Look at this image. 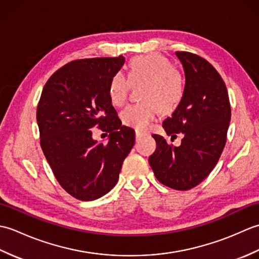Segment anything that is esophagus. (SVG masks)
<instances>
[{
	"label": "esophagus",
	"mask_w": 259,
	"mask_h": 259,
	"mask_svg": "<svg viewBox=\"0 0 259 259\" xmlns=\"http://www.w3.org/2000/svg\"><path fill=\"white\" fill-rule=\"evenodd\" d=\"M144 136H145L144 133H139V131H136V139H137V140L141 139Z\"/></svg>",
	"instance_id": "esophagus-1"
}]
</instances>
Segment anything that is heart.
Instances as JSON below:
<instances>
[{
	"label": "heart",
	"instance_id": "b5f03b06",
	"mask_svg": "<svg viewBox=\"0 0 259 259\" xmlns=\"http://www.w3.org/2000/svg\"><path fill=\"white\" fill-rule=\"evenodd\" d=\"M141 98L146 102L131 104L121 113L122 123L138 131L147 130L161 109L169 112L179 106L185 95V76L159 53H148L131 60L126 78L117 73L110 80L108 95L113 106L121 107L128 99L133 87H140Z\"/></svg>",
	"mask_w": 259,
	"mask_h": 259
}]
</instances>
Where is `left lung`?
<instances>
[{
  "label": "left lung",
  "mask_w": 259,
  "mask_h": 259,
  "mask_svg": "<svg viewBox=\"0 0 259 259\" xmlns=\"http://www.w3.org/2000/svg\"><path fill=\"white\" fill-rule=\"evenodd\" d=\"M176 56L185 71V95L162 126L171 141L177 134H184V138L175 147L163 137L152 135L157 148L149 163L162 185L189 190L217 164L226 145L232 111L226 84L207 60L185 51Z\"/></svg>",
  "instance_id": "left-lung-1"
}]
</instances>
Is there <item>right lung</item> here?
I'll return each mask as SVG.
<instances>
[{"instance_id": "add662e5", "label": "right lung", "mask_w": 259, "mask_h": 259, "mask_svg": "<svg viewBox=\"0 0 259 259\" xmlns=\"http://www.w3.org/2000/svg\"><path fill=\"white\" fill-rule=\"evenodd\" d=\"M123 63L122 56L74 60L56 71L41 93V148L59 184L79 200L108 194L135 145V130L122 125L108 95ZM95 126L109 134L107 143L92 138Z\"/></svg>"}]
</instances>
